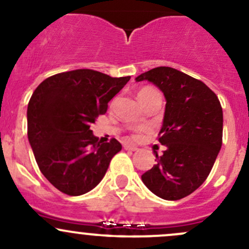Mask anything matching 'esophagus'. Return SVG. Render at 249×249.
<instances>
[{
	"label": "esophagus",
	"instance_id": "esophagus-1",
	"mask_svg": "<svg viewBox=\"0 0 249 249\" xmlns=\"http://www.w3.org/2000/svg\"><path fill=\"white\" fill-rule=\"evenodd\" d=\"M124 149L125 150H129V151H136L137 150V146L130 145V144H124Z\"/></svg>",
	"mask_w": 249,
	"mask_h": 249
}]
</instances>
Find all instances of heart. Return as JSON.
Listing matches in <instances>:
<instances>
[{"label": "heart", "instance_id": "1", "mask_svg": "<svg viewBox=\"0 0 249 249\" xmlns=\"http://www.w3.org/2000/svg\"><path fill=\"white\" fill-rule=\"evenodd\" d=\"M153 93H156V90L153 89V88H149V87L143 88V89H141L140 93H138V99H140V100H142V99H144L145 96L150 95V94H153Z\"/></svg>", "mask_w": 249, "mask_h": 249}]
</instances>
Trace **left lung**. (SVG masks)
Segmentation results:
<instances>
[{"mask_svg":"<svg viewBox=\"0 0 249 249\" xmlns=\"http://www.w3.org/2000/svg\"><path fill=\"white\" fill-rule=\"evenodd\" d=\"M136 81H149L166 99L163 124L156 151V164L142 175L154 195L178 200L195 192L210 174L222 146L223 112L218 98L208 86L169 67L143 72Z\"/></svg>","mask_w":249,"mask_h":249,"instance_id":"obj_1","label":"left lung"}]
</instances>
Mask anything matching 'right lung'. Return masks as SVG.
I'll use <instances>...</instances> for the list:
<instances>
[{
	"label": "right lung",
	"mask_w": 249,
	"mask_h": 249,
	"mask_svg": "<svg viewBox=\"0 0 249 249\" xmlns=\"http://www.w3.org/2000/svg\"><path fill=\"white\" fill-rule=\"evenodd\" d=\"M130 76L111 77L90 69L56 74L33 91L27 107V136L39 169L57 190L81 196L103 180L122 144L103 143L90 125Z\"/></svg>",
	"instance_id": "add662e5"
}]
</instances>
